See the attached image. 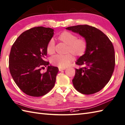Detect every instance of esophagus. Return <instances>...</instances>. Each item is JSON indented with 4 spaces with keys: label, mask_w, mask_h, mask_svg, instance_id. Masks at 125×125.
Returning <instances> with one entry per match:
<instances>
[{
    "label": "esophagus",
    "mask_w": 125,
    "mask_h": 125,
    "mask_svg": "<svg viewBox=\"0 0 125 125\" xmlns=\"http://www.w3.org/2000/svg\"><path fill=\"white\" fill-rule=\"evenodd\" d=\"M66 70V68H59V71H63V70Z\"/></svg>",
    "instance_id": "34e87169"
}]
</instances>
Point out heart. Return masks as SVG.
<instances>
[{"mask_svg": "<svg viewBox=\"0 0 125 125\" xmlns=\"http://www.w3.org/2000/svg\"><path fill=\"white\" fill-rule=\"evenodd\" d=\"M58 39L67 45L65 55H56L51 58V62L53 65L60 68H65L70 65L73 60L72 54L75 57H81L85 54L87 48V42L85 38H78L77 35L69 31H63L58 35ZM55 42L51 39L48 42L46 51L48 54H53L55 51ZM72 53V54L69 53Z\"/></svg>", "mask_w": 125, "mask_h": 125, "instance_id": "1", "label": "heart"}]
</instances>
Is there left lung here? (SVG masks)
<instances>
[{"label": "left lung", "instance_id": "obj_1", "mask_svg": "<svg viewBox=\"0 0 125 125\" xmlns=\"http://www.w3.org/2000/svg\"><path fill=\"white\" fill-rule=\"evenodd\" d=\"M66 30L79 34L87 40L85 54L76 62L83 66L75 68L72 83L76 90L83 94H92L102 90L108 83L115 67V52L112 42L96 28L87 25L68 27Z\"/></svg>", "mask_w": 125, "mask_h": 125}]
</instances>
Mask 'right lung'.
Instances as JSON below:
<instances>
[{
    "label": "right lung",
    "instance_id": "add662e5",
    "mask_svg": "<svg viewBox=\"0 0 125 125\" xmlns=\"http://www.w3.org/2000/svg\"><path fill=\"white\" fill-rule=\"evenodd\" d=\"M54 34V30L35 27L20 34L11 47L9 69L17 85L24 93L39 97L54 87L59 71L57 67L46 62L47 45ZM48 66L47 71L41 70Z\"/></svg>",
    "mask_w": 125,
    "mask_h": 125
}]
</instances>
